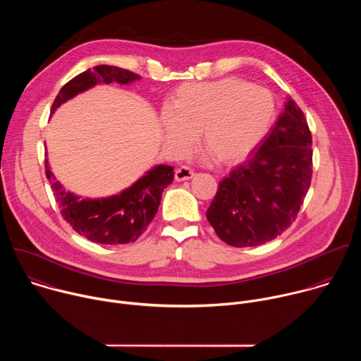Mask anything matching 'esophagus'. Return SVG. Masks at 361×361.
Masks as SVG:
<instances>
[{
    "mask_svg": "<svg viewBox=\"0 0 361 361\" xmlns=\"http://www.w3.org/2000/svg\"><path fill=\"white\" fill-rule=\"evenodd\" d=\"M174 177H176L177 181H185V180H190V178L194 177V171H192L191 169L183 166V167H178V169L176 170Z\"/></svg>",
    "mask_w": 361,
    "mask_h": 361,
    "instance_id": "34e87169",
    "label": "esophagus"
}]
</instances>
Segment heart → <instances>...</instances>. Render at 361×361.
I'll return each instance as SVG.
<instances>
[{
    "instance_id": "heart-1",
    "label": "heart",
    "mask_w": 361,
    "mask_h": 361,
    "mask_svg": "<svg viewBox=\"0 0 361 361\" xmlns=\"http://www.w3.org/2000/svg\"><path fill=\"white\" fill-rule=\"evenodd\" d=\"M276 118L273 94L237 78L188 82L177 88L171 107L160 114L163 138L169 149L183 154L195 133L216 161L237 163L269 133Z\"/></svg>"
}]
</instances>
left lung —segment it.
Here are the masks:
<instances>
[{"label": "left lung", "mask_w": 361, "mask_h": 361, "mask_svg": "<svg viewBox=\"0 0 361 361\" xmlns=\"http://www.w3.org/2000/svg\"><path fill=\"white\" fill-rule=\"evenodd\" d=\"M312 174V133L304 113L288 97L262 144L220 181L207 220L228 245L271 241L295 220Z\"/></svg>", "instance_id": "left-lung-1"}]
</instances>
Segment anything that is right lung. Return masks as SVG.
<instances>
[{
	"label": "right lung",
	"mask_w": 361,
	"mask_h": 361,
	"mask_svg": "<svg viewBox=\"0 0 361 361\" xmlns=\"http://www.w3.org/2000/svg\"><path fill=\"white\" fill-rule=\"evenodd\" d=\"M140 78L138 74L120 67L97 66L78 74L60 90L51 107V114L68 99L98 84L128 85ZM45 174L64 220L87 240L107 245L134 243L152 221L164 188L174 180V169L159 164L118 194L88 198L66 190L51 171L48 159H45Z\"/></svg>",
	"instance_id": "obj_1"
}]
</instances>
